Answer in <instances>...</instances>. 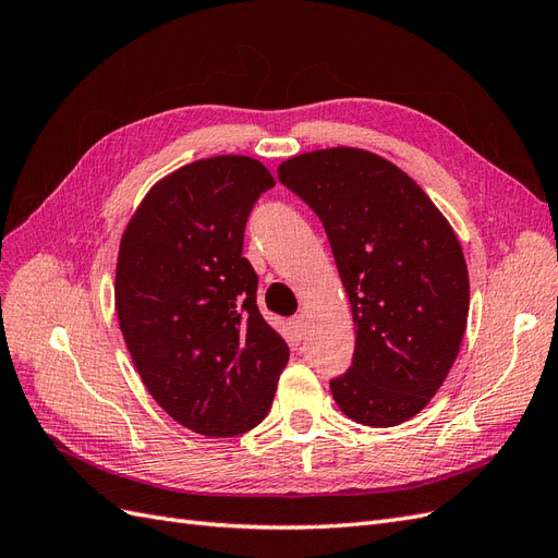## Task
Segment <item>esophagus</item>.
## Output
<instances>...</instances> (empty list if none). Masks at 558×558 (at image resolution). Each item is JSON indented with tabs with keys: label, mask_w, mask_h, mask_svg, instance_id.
I'll return each instance as SVG.
<instances>
[{
	"label": "esophagus",
	"mask_w": 558,
	"mask_h": 558,
	"mask_svg": "<svg viewBox=\"0 0 558 558\" xmlns=\"http://www.w3.org/2000/svg\"><path fill=\"white\" fill-rule=\"evenodd\" d=\"M291 328H293V337H295V340L300 342L302 340V337H305V330H307V320H305V316H295L293 320H291Z\"/></svg>",
	"instance_id": "34e87169"
}]
</instances>
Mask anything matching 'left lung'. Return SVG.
<instances>
[{"mask_svg": "<svg viewBox=\"0 0 558 558\" xmlns=\"http://www.w3.org/2000/svg\"><path fill=\"white\" fill-rule=\"evenodd\" d=\"M279 181L324 223L356 326L332 398L363 426H398L426 408L459 356L470 307L461 244L418 183L369 150L289 158Z\"/></svg>", "mask_w": 558, "mask_h": 558, "instance_id": "8db88e82", "label": "left lung"}]
</instances>
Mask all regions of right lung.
Segmentation results:
<instances>
[{
	"label": "right lung",
	"mask_w": 558,
	"mask_h": 558,
	"mask_svg": "<svg viewBox=\"0 0 558 558\" xmlns=\"http://www.w3.org/2000/svg\"><path fill=\"white\" fill-rule=\"evenodd\" d=\"M272 174L216 156L160 179L130 218L116 263V312L134 367L160 408L207 437L258 426L289 363L256 305L244 228Z\"/></svg>",
	"instance_id": "add662e5"
}]
</instances>
